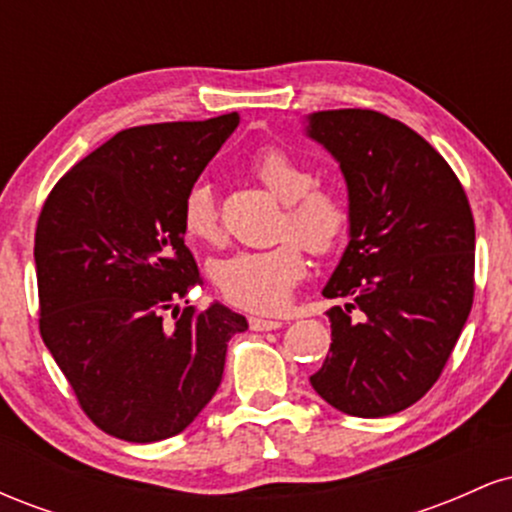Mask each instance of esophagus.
<instances>
[{"instance_id":"obj_1","label":"esophagus","mask_w":512,"mask_h":512,"mask_svg":"<svg viewBox=\"0 0 512 512\" xmlns=\"http://www.w3.org/2000/svg\"><path fill=\"white\" fill-rule=\"evenodd\" d=\"M281 325H284L281 320H269V317H250V330H255V332L279 330Z\"/></svg>"}]
</instances>
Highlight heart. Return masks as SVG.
Returning a JSON list of instances; mask_svg holds the SVG:
<instances>
[{
    "mask_svg": "<svg viewBox=\"0 0 512 512\" xmlns=\"http://www.w3.org/2000/svg\"><path fill=\"white\" fill-rule=\"evenodd\" d=\"M250 173L286 204L279 236L289 240L267 250L233 252L211 267V279L228 303L255 313H274L284 308L293 286L303 279V248L313 255L342 248L351 228V204L337 187L315 185L313 170L274 146L250 158ZM180 221L187 238L219 243V209L209 185L197 182L185 192Z\"/></svg>",
    "mask_w": 512,
    "mask_h": 512,
    "instance_id": "obj_1",
    "label": "heart"
}]
</instances>
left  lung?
I'll use <instances>...</instances> for the list:
<instances>
[{"mask_svg": "<svg viewBox=\"0 0 512 512\" xmlns=\"http://www.w3.org/2000/svg\"><path fill=\"white\" fill-rule=\"evenodd\" d=\"M342 168L349 245L325 298L332 344L310 375L334 409L378 419L431 390L474 301V219L460 180L414 129L361 108L308 115Z\"/></svg>", "mask_w": 512, "mask_h": 512, "instance_id": "1", "label": "left lung"}]
</instances>
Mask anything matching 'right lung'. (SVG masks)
Listing matches in <instances>:
<instances>
[{
	"instance_id": "1",
	"label": "right lung",
	"mask_w": 512,
	"mask_h": 512,
	"mask_svg": "<svg viewBox=\"0 0 512 512\" xmlns=\"http://www.w3.org/2000/svg\"><path fill=\"white\" fill-rule=\"evenodd\" d=\"M238 120L122 129L62 175L38 216L40 334L88 419L120 440L185 431L219 390L228 339L248 330L221 303L180 316L175 305L202 284L182 197Z\"/></svg>"
}]
</instances>
